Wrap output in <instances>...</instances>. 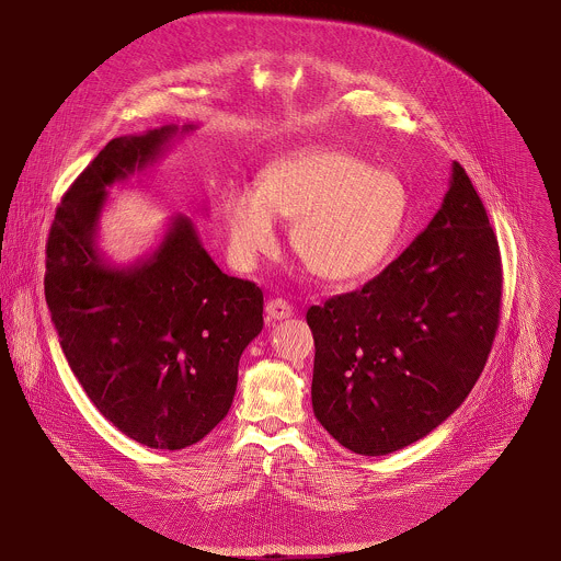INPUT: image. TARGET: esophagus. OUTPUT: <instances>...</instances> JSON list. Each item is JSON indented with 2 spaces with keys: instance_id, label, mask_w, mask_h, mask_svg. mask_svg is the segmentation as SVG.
Here are the masks:
<instances>
[{
  "instance_id": "1",
  "label": "esophagus",
  "mask_w": 561,
  "mask_h": 561,
  "mask_svg": "<svg viewBox=\"0 0 561 561\" xmlns=\"http://www.w3.org/2000/svg\"><path fill=\"white\" fill-rule=\"evenodd\" d=\"M293 314V306L286 299H268L266 304V319L268 322H279V319H288Z\"/></svg>"
}]
</instances>
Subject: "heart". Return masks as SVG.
<instances>
[{"label": "heart", "instance_id": "heart-1", "mask_svg": "<svg viewBox=\"0 0 561 561\" xmlns=\"http://www.w3.org/2000/svg\"><path fill=\"white\" fill-rule=\"evenodd\" d=\"M295 221L293 249L329 282L373 273L392 251L407 217V188L342 150H310L271 167L257 191L230 186L224 221L232 260L253 268L279 244L277 219Z\"/></svg>", "mask_w": 561, "mask_h": 561}]
</instances>
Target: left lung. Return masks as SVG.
Listing matches in <instances>:
<instances>
[{
	"label": "left lung",
	"mask_w": 561,
	"mask_h": 561,
	"mask_svg": "<svg viewBox=\"0 0 561 561\" xmlns=\"http://www.w3.org/2000/svg\"><path fill=\"white\" fill-rule=\"evenodd\" d=\"M500 306L497 237L453 162L442 208L413 244L359 290L308 308L314 417L357 455L426 437L482 375Z\"/></svg>",
	"instance_id": "left-lung-1"
}]
</instances>
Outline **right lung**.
Segmentation results:
<instances>
[{"mask_svg":"<svg viewBox=\"0 0 561 561\" xmlns=\"http://www.w3.org/2000/svg\"><path fill=\"white\" fill-rule=\"evenodd\" d=\"M188 130L111 139L66 191L46 244L44 293L70 370L113 426L159 450L197 444L228 415L239 357L264 327L262 288L221 273L184 215L130 266L95 244L108 188Z\"/></svg>","mask_w":561,"mask_h":561,"instance_id":"add662e5","label":"right lung"}]
</instances>
